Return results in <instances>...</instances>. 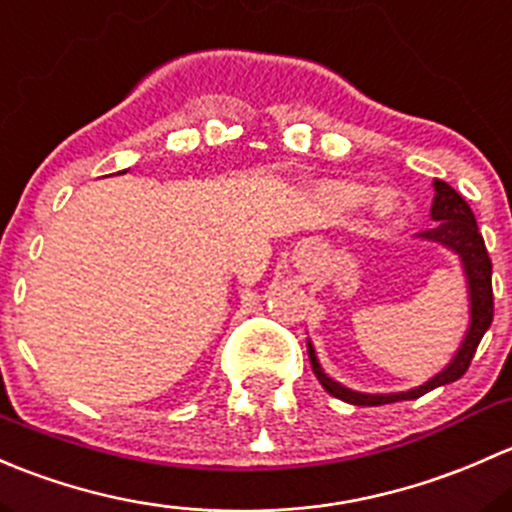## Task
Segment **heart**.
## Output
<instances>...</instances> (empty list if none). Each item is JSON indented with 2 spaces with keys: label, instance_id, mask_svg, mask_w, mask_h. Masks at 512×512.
Instances as JSON below:
<instances>
[{
  "label": "heart",
  "instance_id": "obj_1",
  "mask_svg": "<svg viewBox=\"0 0 512 512\" xmlns=\"http://www.w3.org/2000/svg\"><path fill=\"white\" fill-rule=\"evenodd\" d=\"M318 197L323 202V207L330 209V212L347 214L360 209L370 199V187L360 182H347V179H333V182L320 184ZM372 209L377 217H389L397 209V202H394V197L389 192H379L372 199Z\"/></svg>",
  "mask_w": 512,
  "mask_h": 512
}]
</instances>
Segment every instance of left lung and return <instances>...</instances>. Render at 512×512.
Returning <instances> with one entry per match:
<instances>
[{
    "instance_id": "left-lung-1",
    "label": "left lung",
    "mask_w": 512,
    "mask_h": 512,
    "mask_svg": "<svg viewBox=\"0 0 512 512\" xmlns=\"http://www.w3.org/2000/svg\"><path fill=\"white\" fill-rule=\"evenodd\" d=\"M434 189H436V197H434V204H431V219H434L436 224L431 226V229L421 231L419 236L446 246V249H451L453 254L461 258L463 273H466V283H468V300H471V325H468V333L463 337L461 347H458V352L453 355V360L444 367V370L436 374V377H431L429 382L421 384V387L409 389V392H397V394H362V392H352V389L342 387L340 382H335V379H330L328 374L323 372L318 357H315L313 345L308 342L310 367H313L315 377L320 379L325 392L333 394L337 399H342V402L355 404V407H379V404L419 399L421 394L431 392V389L456 382V379H461L463 374H466L473 355H476L478 342L483 340L486 330L491 328L493 263L486 251V244H483L481 231H478L476 217H473L466 199H463L451 184L436 179Z\"/></svg>"
}]
</instances>
